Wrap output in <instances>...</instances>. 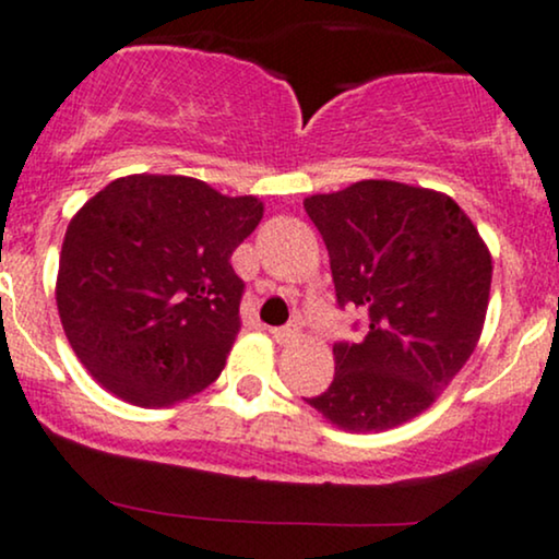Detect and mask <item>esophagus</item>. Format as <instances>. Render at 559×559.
I'll use <instances>...</instances> for the list:
<instances>
[{
  "label": "esophagus",
  "instance_id": "obj_1",
  "mask_svg": "<svg viewBox=\"0 0 559 559\" xmlns=\"http://www.w3.org/2000/svg\"><path fill=\"white\" fill-rule=\"evenodd\" d=\"M271 336H273L278 344H288V342H294V338L299 336V331L294 329V325H286V329H273Z\"/></svg>",
  "mask_w": 559,
  "mask_h": 559
}]
</instances>
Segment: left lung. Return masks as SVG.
I'll return each instance as SVG.
<instances>
[{
	"instance_id": "obj_1",
	"label": "left lung",
	"mask_w": 559,
	"mask_h": 559,
	"mask_svg": "<svg viewBox=\"0 0 559 559\" xmlns=\"http://www.w3.org/2000/svg\"><path fill=\"white\" fill-rule=\"evenodd\" d=\"M338 307L368 310L360 344H333L331 386L307 400L344 431H389L428 409L484 331L491 252L452 197L400 181L312 194Z\"/></svg>"
}]
</instances>
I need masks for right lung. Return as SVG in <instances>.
I'll return each mask as SVG.
<instances>
[{
    "label": "right lung",
    "instance_id": "obj_1",
    "mask_svg": "<svg viewBox=\"0 0 559 559\" xmlns=\"http://www.w3.org/2000/svg\"><path fill=\"white\" fill-rule=\"evenodd\" d=\"M258 197L189 176L115 178L73 215L57 310L83 368L139 407H168L221 376L243 281L230 254L262 221Z\"/></svg>",
    "mask_w": 559,
    "mask_h": 559
}]
</instances>
